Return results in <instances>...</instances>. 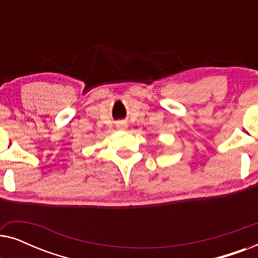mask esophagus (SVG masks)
Listing matches in <instances>:
<instances>
[{
	"label": "esophagus",
	"mask_w": 258,
	"mask_h": 258,
	"mask_svg": "<svg viewBox=\"0 0 258 258\" xmlns=\"http://www.w3.org/2000/svg\"><path fill=\"white\" fill-rule=\"evenodd\" d=\"M116 126H117V129H119V130H124V129H126V123L125 122H118L117 124H116Z\"/></svg>",
	"instance_id": "esophagus-1"
}]
</instances>
